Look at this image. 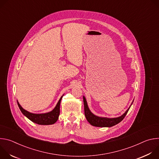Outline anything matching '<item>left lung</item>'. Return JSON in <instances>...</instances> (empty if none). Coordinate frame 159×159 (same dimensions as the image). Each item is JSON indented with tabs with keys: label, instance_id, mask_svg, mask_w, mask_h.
<instances>
[{
	"label": "left lung",
	"instance_id": "obj_1",
	"mask_svg": "<svg viewBox=\"0 0 159 159\" xmlns=\"http://www.w3.org/2000/svg\"><path fill=\"white\" fill-rule=\"evenodd\" d=\"M83 99H84V113H85V116L87 120L89 121V123L90 125L97 127H111L112 126H115L118 124L125 118V117L127 114V112H128L131 107L130 106L124 114L120 117L115 118H102V117H99L93 115L89 110L87 104L86 99L84 97H83Z\"/></svg>",
	"mask_w": 159,
	"mask_h": 159
}]
</instances>
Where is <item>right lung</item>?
Segmentation results:
<instances>
[{
  "label": "right lung",
  "instance_id": "add662e5",
  "mask_svg": "<svg viewBox=\"0 0 159 159\" xmlns=\"http://www.w3.org/2000/svg\"><path fill=\"white\" fill-rule=\"evenodd\" d=\"M61 98L62 96L58 101L57 106L53 111L47 113H44V114H33V113L30 112L24 109L20 106L18 102L17 104L22 114L26 116L33 123L42 125H49L54 124L58 119V116L60 115V105Z\"/></svg>",
  "mask_w": 159,
  "mask_h": 159
}]
</instances>
